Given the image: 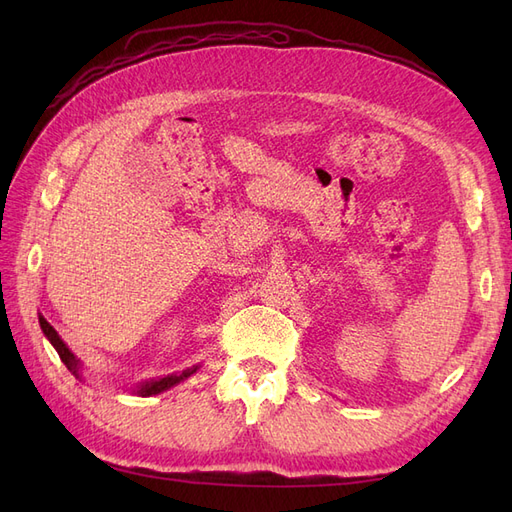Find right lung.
I'll return each instance as SVG.
<instances>
[{
    "label": "right lung",
    "instance_id": "obj_1",
    "mask_svg": "<svg viewBox=\"0 0 512 512\" xmlns=\"http://www.w3.org/2000/svg\"><path fill=\"white\" fill-rule=\"evenodd\" d=\"M38 322H40V329H42L44 337L49 339L51 346L57 350L59 359L64 361V365L72 371V374L81 380V378H83V374H81V367H83V365H81V361L76 359L74 352L66 346L64 339L59 337V333L51 327L49 322H46V318H44L42 314H38ZM198 369H200V365H192V367H188V369H183L181 374H168V376H162V378H153V380L138 382L136 386H130V391H132L134 395H141V397L160 395V393H164V391H168V389H173V386H177L179 382L188 380L192 374H196Z\"/></svg>",
    "mask_w": 512,
    "mask_h": 512
}]
</instances>
